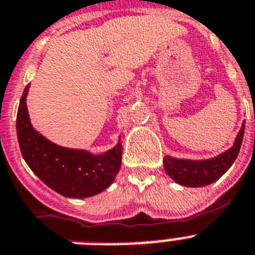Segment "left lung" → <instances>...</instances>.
I'll return each instance as SVG.
<instances>
[{
    "mask_svg": "<svg viewBox=\"0 0 255 255\" xmlns=\"http://www.w3.org/2000/svg\"><path fill=\"white\" fill-rule=\"evenodd\" d=\"M244 128L245 123H243L233 146L218 157L205 160H188L176 159L167 155L163 159L164 170L171 179L184 187H204L214 183L232 166L239 155L244 137Z\"/></svg>",
    "mask_w": 255,
    "mask_h": 255,
    "instance_id": "8db88e82",
    "label": "left lung"
}]
</instances>
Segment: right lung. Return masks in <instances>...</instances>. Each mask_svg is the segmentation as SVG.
<instances>
[{"label": "right lung", "mask_w": 255, "mask_h": 255, "mask_svg": "<svg viewBox=\"0 0 255 255\" xmlns=\"http://www.w3.org/2000/svg\"><path fill=\"white\" fill-rule=\"evenodd\" d=\"M25 87L16 115V133L20 151L38 179L57 193L85 198L101 193L114 181L122 164V145L104 154L59 146L36 132L29 122Z\"/></svg>", "instance_id": "obj_1"}]
</instances>
